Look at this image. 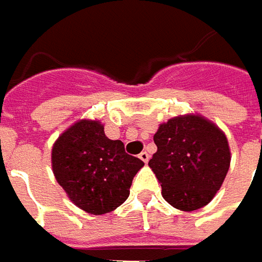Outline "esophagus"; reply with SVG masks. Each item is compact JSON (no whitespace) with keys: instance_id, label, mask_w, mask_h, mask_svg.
<instances>
[{"instance_id":"34e87169","label":"esophagus","mask_w":262,"mask_h":262,"mask_svg":"<svg viewBox=\"0 0 262 262\" xmlns=\"http://www.w3.org/2000/svg\"><path fill=\"white\" fill-rule=\"evenodd\" d=\"M140 159L143 160L144 163H148V160H150V156H148V152L147 151H143L140 154Z\"/></svg>"}]
</instances>
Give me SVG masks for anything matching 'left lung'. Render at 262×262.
<instances>
[{
  "label": "left lung",
  "mask_w": 262,
  "mask_h": 262,
  "mask_svg": "<svg viewBox=\"0 0 262 262\" xmlns=\"http://www.w3.org/2000/svg\"><path fill=\"white\" fill-rule=\"evenodd\" d=\"M154 143L157 151L148 166L161 183L163 198L184 212L206 206L231 164L224 131L201 115H180L160 124Z\"/></svg>",
  "instance_id": "1"
}]
</instances>
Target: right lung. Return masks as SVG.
I'll return each mask as SVG.
<instances>
[{"label":"right lung","instance_id":"right-lung-1","mask_svg":"<svg viewBox=\"0 0 262 262\" xmlns=\"http://www.w3.org/2000/svg\"><path fill=\"white\" fill-rule=\"evenodd\" d=\"M144 163L110 140L99 121L80 119L56 140L52 167L57 183L78 208L103 215L129 196L133 179Z\"/></svg>","mask_w":262,"mask_h":262}]
</instances>
